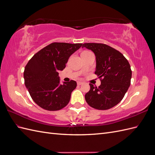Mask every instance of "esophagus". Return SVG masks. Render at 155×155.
<instances>
[{
	"label": "esophagus",
	"mask_w": 155,
	"mask_h": 155,
	"mask_svg": "<svg viewBox=\"0 0 155 155\" xmlns=\"http://www.w3.org/2000/svg\"><path fill=\"white\" fill-rule=\"evenodd\" d=\"M78 85H82V84L83 83L82 81H78Z\"/></svg>",
	"instance_id": "obj_1"
}]
</instances>
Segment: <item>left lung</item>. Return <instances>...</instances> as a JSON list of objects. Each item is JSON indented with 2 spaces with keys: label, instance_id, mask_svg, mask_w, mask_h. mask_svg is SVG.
<instances>
[{
  "label": "left lung",
  "instance_id": "left-lung-1",
  "mask_svg": "<svg viewBox=\"0 0 155 155\" xmlns=\"http://www.w3.org/2000/svg\"><path fill=\"white\" fill-rule=\"evenodd\" d=\"M91 50L96 55L95 74L101 85L94 87L85 96L87 104L97 110H107L122 100L130 85V64L117 50L102 43H84L82 48Z\"/></svg>",
  "mask_w": 155,
  "mask_h": 155
}]
</instances>
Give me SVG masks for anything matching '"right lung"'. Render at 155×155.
I'll return each instance as SVG.
<instances>
[{
    "label": "right lung",
    "instance_id": "1",
    "mask_svg": "<svg viewBox=\"0 0 155 155\" xmlns=\"http://www.w3.org/2000/svg\"><path fill=\"white\" fill-rule=\"evenodd\" d=\"M82 43H52L30 59L24 71L25 86L32 100L43 109L59 110L66 107L76 88L74 80L60 84L59 71L66 67L68 60Z\"/></svg>",
    "mask_w": 155,
    "mask_h": 155
}]
</instances>
